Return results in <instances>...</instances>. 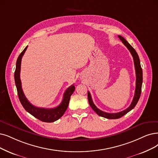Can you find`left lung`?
<instances>
[{
  "label": "left lung",
  "instance_id": "1",
  "mask_svg": "<svg viewBox=\"0 0 158 158\" xmlns=\"http://www.w3.org/2000/svg\"><path fill=\"white\" fill-rule=\"evenodd\" d=\"M118 38L122 41L124 45L127 47V48L130 50V52L133 56L134 61V65H135V74H136V84H135V94L134 97L133 98V100L130 104V106L128 107L127 109H126L121 112L115 113H106L104 111H101L98 108H97V106L94 104L93 100L91 96V94L89 91L87 92V97H88V101H89V103L90 106L92 108V109L97 113V114L100 117H102L106 118H110V119H117L118 118H121L124 115L127 114L130 111H131L132 109L134 108V107L136 106L139 99L140 98L141 96V87H142V83H143V71L141 69V66L140 64V60L139 58V56L135 49L132 47L128 42L121 35H118Z\"/></svg>",
  "mask_w": 158,
  "mask_h": 158
}]
</instances>
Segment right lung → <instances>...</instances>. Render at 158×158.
Returning <instances> with one entry per match:
<instances>
[{
  "instance_id": "obj_1",
  "label": "right lung",
  "mask_w": 158,
  "mask_h": 158,
  "mask_svg": "<svg viewBox=\"0 0 158 158\" xmlns=\"http://www.w3.org/2000/svg\"><path fill=\"white\" fill-rule=\"evenodd\" d=\"M27 47L28 46L26 47V48L23 50V51L19 56L16 62V69L14 74V78L20 102L25 110L30 113L31 115H33L34 117L43 122H54L58 120L64 114V113L65 112L69 106L71 96L72 95V94L75 89V87L74 86V85H72L67 88V90L64 93V97H63V100L61 104L58 107H56V108L50 109L41 108L34 106L31 104L24 95L23 91L22 89L21 81L20 79L21 59L25 51L27 50Z\"/></svg>"
}]
</instances>
